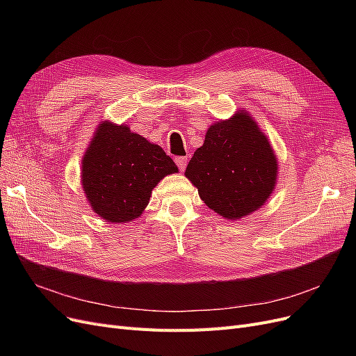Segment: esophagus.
I'll list each match as a JSON object with an SVG mask.
<instances>
[{"label":"esophagus","instance_id":"1","mask_svg":"<svg viewBox=\"0 0 356 356\" xmlns=\"http://www.w3.org/2000/svg\"><path fill=\"white\" fill-rule=\"evenodd\" d=\"M175 161H176L177 167H179V170H180V172H184L186 163H188V159H186V157H176V159H175Z\"/></svg>","mask_w":356,"mask_h":356}]
</instances>
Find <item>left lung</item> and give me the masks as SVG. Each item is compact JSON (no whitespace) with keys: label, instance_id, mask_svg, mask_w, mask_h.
Listing matches in <instances>:
<instances>
[{"label":"left lung","instance_id":"8db88e82","mask_svg":"<svg viewBox=\"0 0 356 356\" xmlns=\"http://www.w3.org/2000/svg\"><path fill=\"white\" fill-rule=\"evenodd\" d=\"M184 175L211 209L239 219L257 211L273 193L277 160L267 137L242 112L211 125Z\"/></svg>","mask_w":356,"mask_h":356}]
</instances>
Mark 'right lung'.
I'll return each instance as SVG.
<instances>
[{"label": "right lung", "mask_w": 356, "mask_h": 356, "mask_svg": "<svg viewBox=\"0 0 356 356\" xmlns=\"http://www.w3.org/2000/svg\"><path fill=\"white\" fill-rule=\"evenodd\" d=\"M177 165L160 145L125 125L102 122L82 161V184L92 209L108 222H131L156 184Z\"/></svg>", "instance_id": "obj_1"}]
</instances>
